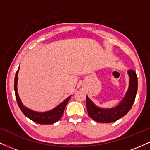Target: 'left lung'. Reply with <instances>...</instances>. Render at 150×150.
Listing matches in <instances>:
<instances>
[{"label": "left lung", "mask_w": 150, "mask_h": 150, "mask_svg": "<svg viewBox=\"0 0 150 150\" xmlns=\"http://www.w3.org/2000/svg\"><path fill=\"white\" fill-rule=\"evenodd\" d=\"M130 81L127 92L122 101L116 107L103 108L98 107L89 97H86V104L88 115L91 118L99 123H112L126 115L132 108L137 90V77L134 70L128 71Z\"/></svg>", "instance_id": "1"}]
</instances>
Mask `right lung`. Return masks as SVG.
I'll return each mask as SVG.
<instances>
[{"label":"right lung","instance_id":"add662e5","mask_svg":"<svg viewBox=\"0 0 150 150\" xmlns=\"http://www.w3.org/2000/svg\"><path fill=\"white\" fill-rule=\"evenodd\" d=\"M18 72H16L15 77V83H14V89L15 92V97H16L17 102L20 107V110L22 112L25 114V116L30 118L32 121L35 122V123H39V124H53V123H56L63 116V112L65 108V106L68 104V101L71 97V96L68 97L66 99H65L63 102H61L58 106L55 107L53 109L50 110L49 111H45V112H37V111H32L30 108H27L23 105L20 100V97H19L18 92Z\"/></svg>","mask_w":150,"mask_h":150}]
</instances>
